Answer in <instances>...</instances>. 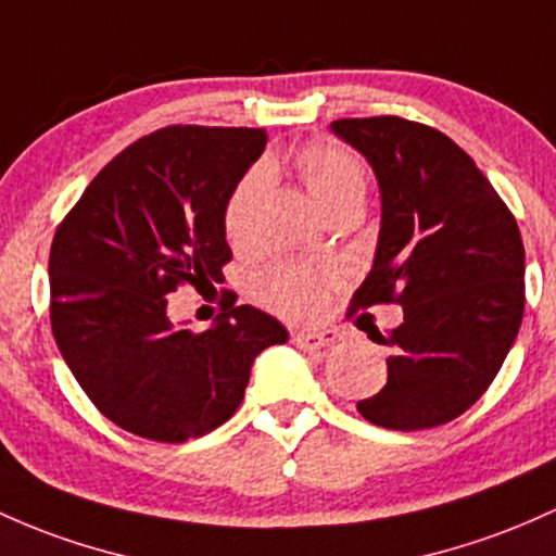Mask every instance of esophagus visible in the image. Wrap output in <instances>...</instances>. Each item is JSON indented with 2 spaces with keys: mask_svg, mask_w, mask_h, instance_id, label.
I'll list each match as a JSON object with an SVG mask.
<instances>
[{
  "mask_svg": "<svg viewBox=\"0 0 556 556\" xmlns=\"http://www.w3.org/2000/svg\"><path fill=\"white\" fill-rule=\"evenodd\" d=\"M338 340L334 329H301V332H292V343L303 351H319V348L332 345Z\"/></svg>",
  "mask_w": 556,
  "mask_h": 556,
  "instance_id": "1",
  "label": "esophagus"
}]
</instances>
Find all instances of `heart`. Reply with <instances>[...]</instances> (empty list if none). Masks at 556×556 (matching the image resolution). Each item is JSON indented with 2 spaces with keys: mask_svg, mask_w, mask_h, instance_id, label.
<instances>
[{
  "mask_svg": "<svg viewBox=\"0 0 556 556\" xmlns=\"http://www.w3.org/2000/svg\"><path fill=\"white\" fill-rule=\"evenodd\" d=\"M298 174L308 198L321 213H329L348 203H364L367 174L356 155L334 144H311L298 155ZM268 181V168L255 166L237 185L227 203V231L231 240H242L250 229L255 203ZM338 285V274L327 266L279 264L268 268L258 279L255 290L268 308L290 319L314 316L325 303L327 292Z\"/></svg>",
  "mask_w": 556,
  "mask_h": 556,
  "instance_id": "1",
  "label": "heart"
}]
</instances>
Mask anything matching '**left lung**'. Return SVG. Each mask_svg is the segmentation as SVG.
<instances>
[{
  "mask_svg": "<svg viewBox=\"0 0 556 556\" xmlns=\"http://www.w3.org/2000/svg\"><path fill=\"white\" fill-rule=\"evenodd\" d=\"M380 189L375 258L356 306L399 301L388 382L358 412L388 430L465 414L502 369L526 308V248L485 174L446 134L412 121H332Z\"/></svg>",
  "mask_w": 556,
  "mask_h": 556,
  "instance_id": "8db88e82",
  "label": "left lung"
}]
</instances>
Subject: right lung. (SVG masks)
Returning <instances> with one entry per match:
<instances>
[{"instance_id": "1", "label": "right lung", "mask_w": 556, "mask_h": 556, "mask_svg": "<svg viewBox=\"0 0 556 556\" xmlns=\"http://www.w3.org/2000/svg\"><path fill=\"white\" fill-rule=\"evenodd\" d=\"M264 148L261 129L152 131L91 179L54 235V340L91 404L134 435L216 430L245 399L255 356L288 343L282 321L235 295L205 332L168 316L179 285L224 279L227 203Z\"/></svg>"}]
</instances>
